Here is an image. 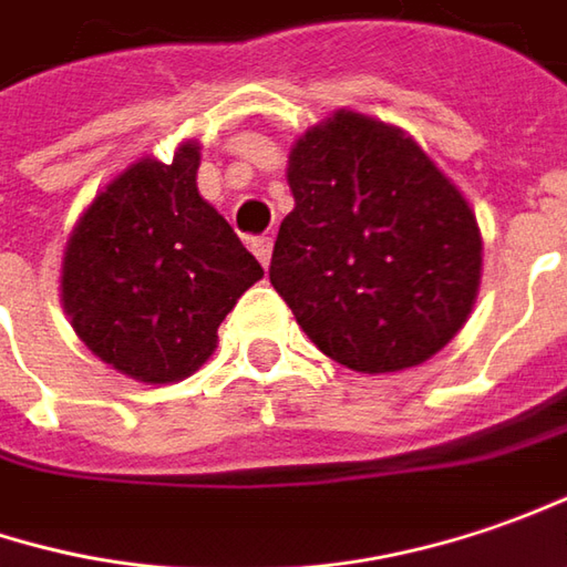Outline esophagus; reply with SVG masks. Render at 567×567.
<instances>
[{"instance_id":"34e87169","label":"esophagus","mask_w":567,"mask_h":567,"mask_svg":"<svg viewBox=\"0 0 567 567\" xmlns=\"http://www.w3.org/2000/svg\"><path fill=\"white\" fill-rule=\"evenodd\" d=\"M250 247H254L257 260H260L264 266H269V257H272V238H269V235H260V238H254V241H250Z\"/></svg>"}]
</instances>
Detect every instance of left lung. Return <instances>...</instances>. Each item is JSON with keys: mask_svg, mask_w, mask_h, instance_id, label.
<instances>
[{"mask_svg": "<svg viewBox=\"0 0 567 567\" xmlns=\"http://www.w3.org/2000/svg\"><path fill=\"white\" fill-rule=\"evenodd\" d=\"M288 185L269 282L322 354L395 373L455 339L477 298L480 228L404 131L342 109L291 147Z\"/></svg>", "mask_w": 567, "mask_h": 567, "instance_id": "8db88e82", "label": "left lung"}]
</instances>
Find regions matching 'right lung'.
<instances>
[{
  "label": "right lung",
  "instance_id": "add662e5",
  "mask_svg": "<svg viewBox=\"0 0 567 567\" xmlns=\"http://www.w3.org/2000/svg\"><path fill=\"white\" fill-rule=\"evenodd\" d=\"M200 147L141 159L90 204L62 264V303L100 361L141 382L190 377L264 266L197 190Z\"/></svg>",
  "mask_w": 567,
  "mask_h": 567
}]
</instances>
